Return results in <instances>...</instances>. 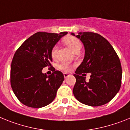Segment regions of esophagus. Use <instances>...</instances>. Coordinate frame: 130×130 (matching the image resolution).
I'll return each mask as SVG.
<instances>
[{"mask_svg": "<svg viewBox=\"0 0 130 130\" xmlns=\"http://www.w3.org/2000/svg\"><path fill=\"white\" fill-rule=\"evenodd\" d=\"M63 75H64V77H65V78H66L67 77H68V76H69L70 74H68V73H63Z\"/></svg>", "mask_w": 130, "mask_h": 130, "instance_id": "obj_1", "label": "esophagus"}]
</instances>
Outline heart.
I'll use <instances>...</instances> for the list:
<instances>
[{
	"label": "heart",
	"instance_id": "1",
	"mask_svg": "<svg viewBox=\"0 0 130 130\" xmlns=\"http://www.w3.org/2000/svg\"><path fill=\"white\" fill-rule=\"evenodd\" d=\"M63 42L74 53L76 52V51H80V50L82 48V44L80 40L73 36H67L64 37L63 38ZM56 53H57V46H55L53 47L51 51V56L53 58L56 57ZM59 68L65 72H69L71 70V67L68 64L65 63H62L59 65Z\"/></svg>",
	"mask_w": 130,
	"mask_h": 130
}]
</instances>
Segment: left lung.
<instances>
[{
  "label": "left lung",
  "mask_w": 130,
  "mask_h": 130,
  "mask_svg": "<svg viewBox=\"0 0 130 130\" xmlns=\"http://www.w3.org/2000/svg\"><path fill=\"white\" fill-rule=\"evenodd\" d=\"M71 35L75 36L71 32ZM84 46L85 55L76 69L73 94L86 105H105L117 95L121 86L122 67L119 57L109 41L98 33L80 32L75 36ZM90 79L85 82V73Z\"/></svg>",
  "instance_id": "left-lung-1"
}]
</instances>
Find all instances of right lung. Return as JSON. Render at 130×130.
Segmentation results:
<instances>
[{
	"label": "right lung",
	"instance_id": "add662e5",
	"mask_svg": "<svg viewBox=\"0 0 130 130\" xmlns=\"http://www.w3.org/2000/svg\"><path fill=\"white\" fill-rule=\"evenodd\" d=\"M67 32L59 34L38 32L27 38L17 50L11 64L10 82L13 92L23 105L41 108L54 100L64 76L59 71L47 76L42 73L51 66V51ZM54 68V67H53Z\"/></svg>",
	"mask_w": 130,
	"mask_h": 130
}]
</instances>
